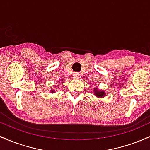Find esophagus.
I'll return each mask as SVG.
<instances>
[{"label":"esophagus","instance_id":"esophagus-1","mask_svg":"<svg viewBox=\"0 0 150 150\" xmlns=\"http://www.w3.org/2000/svg\"><path fill=\"white\" fill-rule=\"evenodd\" d=\"M74 77H75V78H79V77H80V74L79 73H74Z\"/></svg>","mask_w":150,"mask_h":150}]
</instances>
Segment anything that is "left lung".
Wrapping results in <instances>:
<instances>
[{
    "label": "left lung",
    "mask_w": 150,
    "mask_h": 150,
    "mask_svg": "<svg viewBox=\"0 0 150 150\" xmlns=\"http://www.w3.org/2000/svg\"><path fill=\"white\" fill-rule=\"evenodd\" d=\"M96 89H97V88L94 89V92H95V93H94V94H95V95H97V97H103V96L104 95L105 93H104V91H97V90H96Z\"/></svg>",
    "instance_id": "left-lung-1"
}]
</instances>
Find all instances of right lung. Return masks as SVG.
I'll return each mask as SVG.
<instances>
[{"label": "right lung", "mask_w": 150, "mask_h": 150, "mask_svg": "<svg viewBox=\"0 0 150 150\" xmlns=\"http://www.w3.org/2000/svg\"><path fill=\"white\" fill-rule=\"evenodd\" d=\"M62 81H63V80H62ZM53 92H54V91H53Z\"/></svg>", "instance_id": "1"}]
</instances>
